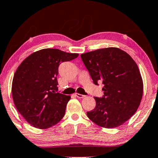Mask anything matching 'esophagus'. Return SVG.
<instances>
[{"instance_id": "1", "label": "esophagus", "mask_w": 158, "mask_h": 158, "mask_svg": "<svg viewBox=\"0 0 158 158\" xmlns=\"http://www.w3.org/2000/svg\"><path fill=\"white\" fill-rule=\"evenodd\" d=\"M75 94H76V96L77 97V98H84L85 97V95H82V94H81L77 93H75Z\"/></svg>"}]
</instances>
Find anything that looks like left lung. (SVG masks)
<instances>
[{"label":"left lung","instance_id":"obj_1","mask_svg":"<svg viewBox=\"0 0 158 158\" xmlns=\"http://www.w3.org/2000/svg\"><path fill=\"white\" fill-rule=\"evenodd\" d=\"M95 85H104L103 98L94 97L96 106L87 111L99 127H119L136 112L143 93V82L136 63L116 47L100 48L81 55Z\"/></svg>","mask_w":158,"mask_h":158}]
</instances>
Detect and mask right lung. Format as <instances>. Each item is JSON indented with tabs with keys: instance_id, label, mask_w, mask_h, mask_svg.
I'll list each match as a JSON object with an SVG mask.
<instances>
[{
	"instance_id": "right-lung-1",
	"label": "right lung",
	"mask_w": 158,
	"mask_h": 158,
	"mask_svg": "<svg viewBox=\"0 0 158 158\" xmlns=\"http://www.w3.org/2000/svg\"><path fill=\"white\" fill-rule=\"evenodd\" d=\"M78 56L56 48H44L28 56L18 67L12 96L18 112L32 127L46 129L64 117L70 95L56 93L59 66Z\"/></svg>"
}]
</instances>
